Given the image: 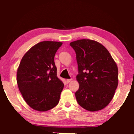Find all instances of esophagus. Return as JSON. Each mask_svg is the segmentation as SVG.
Here are the masks:
<instances>
[{"mask_svg":"<svg viewBox=\"0 0 134 134\" xmlns=\"http://www.w3.org/2000/svg\"><path fill=\"white\" fill-rule=\"evenodd\" d=\"M71 80H72V79H67L66 80V83H69V82H70Z\"/></svg>","mask_w":134,"mask_h":134,"instance_id":"esophagus-1","label":"esophagus"}]
</instances>
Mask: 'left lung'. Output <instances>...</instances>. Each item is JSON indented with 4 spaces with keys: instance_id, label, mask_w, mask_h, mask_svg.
<instances>
[{
    "instance_id": "1",
    "label": "left lung",
    "mask_w": 134,
    "mask_h": 134,
    "mask_svg": "<svg viewBox=\"0 0 134 134\" xmlns=\"http://www.w3.org/2000/svg\"><path fill=\"white\" fill-rule=\"evenodd\" d=\"M76 54L79 88L76 91L78 104L87 110L103 109L113 98L118 84V69L103 45L88 39L70 43Z\"/></svg>"
}]
</instances>
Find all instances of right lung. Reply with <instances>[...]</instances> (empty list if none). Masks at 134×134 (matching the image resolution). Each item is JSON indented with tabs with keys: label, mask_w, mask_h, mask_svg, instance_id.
<instances>
[{
	"label": "right lung",
	"mask_w": 134,
	"mask_h": 134,
	"mask_svg": "<svg viewBox=\"0 0 134 134\" xmlns=\"http://www.w3.org/2000/svg\"><path fill=\"white\" fill-rule=\"evenodd\" d=\"M62 43L42 41L24 54L17 71L18 88L26 103L46 111L57 105L64 84L57 76L54 56Z\"/></svg>",
	"instance_id": "right-lung-1"
}]
</instances>
